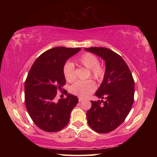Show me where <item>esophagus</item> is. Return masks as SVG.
I'll list each match as a JSON object with an SVG mask.
<instances>
[{"label":"esophagus","instance_id":"esophagus-1","mask_svg":"<svg viewBox=\"0 0 157 157\" xmlns=\"http://www.w3.org/2000/svg\"><path fill=\"white\" fill-rule=\"evenodd\" d=\"M78 101H79V102H82V101H83V98H80V97H79Z\"/></svg>","mask_w":157,"mask_h":157}]
</instances>
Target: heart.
I'll use <instances>...</instances> for the list:
<instances>
[{"label":"heart","instance_id":"b5f03b06","mask_svg":"<svg viewBox=\"0 0 157 157\" xmlns=\"http://www.w3.org/2000/svg\"><path fill=\"white\" fill-rule=\"evenodd\" d=\"M75 63L79 65L85 67L90 69V76L93 79L100 81L105 75V69L98 64V59L94 55L86 52L75 60ZM63 75L67 82H73L76 78L75 67L72 63H67L63 67ZM96 85L92 80L78 81L73 84L71 91L77 96L82 98H87L95 90Z\"/></svg>","mask_w":157,"mask_h":157}]
</instances>
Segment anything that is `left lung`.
<instances>
[{"label": "left lung", "instance_id": "obj_1", "mask_svg": "<svg viewBox=\"0 0 157 157\" xmlns=\"http://www.w3.org/2000/svg\"><path fill=\"white\" fill-rule=\"evenodd\" d=\"M86 51L94 53L105 61V72L95 95L105 98L92 101L86 113L88 125L101 134L115 129L125 121L134 102V81L131 71L121 56L106 48L91 47Z\"/></svg>", "mask_w": 157, "mask_h": 157}]
</instances>
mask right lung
I'll use <instances>...</instances> for the list:
<instances>
[{
	"label": "right lung",
	"instance_id": "obj_1",
	"mask_svg": "<svg viewBox=\"0 0 157 157\" xmlns=\"http://www.w3.org/2000/svg\"><path fill=\"white\" fill-rule=\"evenodd\" d=\"M58 46L38 56L29 70L25 82V102L32 121L48 132L61 130L69 123L70 114L78 102L77 96L65 91L67 97L55 100L66 80L63 67L67 61L80 51Z\"/></svg>",
	"mask_w": 157,
	"mask_h": 157
}]
</instances>
